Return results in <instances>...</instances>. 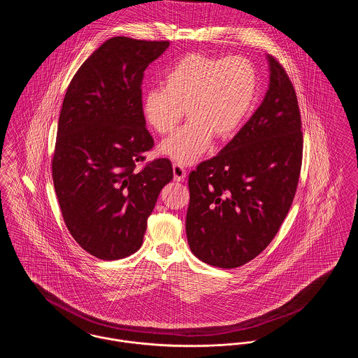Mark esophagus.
Returning <instances> with one entry per match:
<instances>
[{"label":"esophagus","mask_w":358,"mask_h":358,"mask_svg":"<svg viewBox=\"0 0 358 358\" xmlns=\"http://www.w3.org/2000/svg\"><path fill=\"white\" fill-rule=\"evenodd\" d=\"M173 174H174V181H177V182L184 181L187 177L185 169L178 164H173Z\"/></svg>","instance_id":"1"}]
</instances>
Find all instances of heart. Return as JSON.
Here are the masks:
<instances>
[{
  "instance_id": "heart-1",
  "label": "heart",
  "mask_w": 358,
  "mask_h": 358,
  "mask_svg": "<svg viewBox=\"0 0 358 358\" xmlns=\"http://www.w3.org/2000/svg\"><path fill=\"white\" fill-rule=\"evenodd\" d=\"M256 92V73L244 57L218 58L192 53L166 73L165 88L144 92L141 114L161 135L171 132L184 118L191 120L161 145V152L180 165L199 161L213 138H231L247 118Z\"/></svg>"
}]
</instances>
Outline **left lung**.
<instances>
[{"label":"left lung","instance_id":"8db88e82","mask_svg":"<svg viewBox=\"0 0 358 358\" xmlns=\"http://www.w3.org/2000/svg\"><path fill=\"white\" fill-rule=\"evenodd\" d=\"M270 83L247 124L189 174L187 238L201 262L236 268L262 253L293 203L303 162L301 114L282 65L267 55Z\"/></svg>","mask_w":358,"mask_h":358}]
</instances>
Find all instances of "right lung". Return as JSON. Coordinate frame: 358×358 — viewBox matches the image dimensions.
<instances>
[{
    "mask_svg": "<svg viewBox=\"0 0 358 358\" xmlns=\"http://www.w3.org/2000/svg\"><path fill=\"white\" fill-rule=\"evenodd\" d=\"M169 45L111 38L83 62L62 102L52 165L57 199L72 237L102 260L141 247L147 220L173 180L166 158L136 170L154 145L141 114L144 71Z\"/></svg>",
    "mask_w": 358,
    "mask_h": 358,
    "instance_id": "add662e5",
    "label": "right lung"
}]
</instances>
